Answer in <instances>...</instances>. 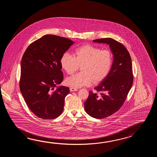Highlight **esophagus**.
<instances>
[{
    "label": "esophagus",
    "mask_w": 157,
    "mask_h": 157,
    "mask_svg": "<svg viewBox=\"0 0 157 157\" xmlns=\"http://www.w3.org/2000/svg\"><path fill=\"white\" fill-rule=\"evenodd\" d=\"M70 90L71 91H77V89L74 88V87H70Z\"/></svg>",
    "instance_id": "obj_1"
}]
</instances>
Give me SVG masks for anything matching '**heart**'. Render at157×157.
I'll list each match as a JSON object with an SVG mask.
<instances>
[{
  "label": "heart",
  "mask_w": 157,
  "mask_h": 157,
  "mask_svg": "<svg viewBox=\"0 0 157 157\" xmlns=\"http://www.w3.org/2000/svg\"><path fill=\"white\" fill-rule=\"evenodd\" d=\"M73 57L64 53L60 57L62 68L68 75H72L81 66V72L67 78L66 84L74 88L90 86L99 83L109 74L113 62V54L110 50L86 44L77 48Z\"/></svg>",
  "instance_id": "heart-1"
}]
</instances>
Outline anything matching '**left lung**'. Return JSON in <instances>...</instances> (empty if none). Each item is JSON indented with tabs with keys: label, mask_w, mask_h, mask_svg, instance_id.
I'll return each instance as SVG.
<instances>
[{
	"label": "left lung",
	"mask_w": 157,
	"mask_h": 157,
	"mask_svg": "<svg viewBox=\"0 0 157 157\" xmlns=\"http://www.w3.org/2000/svg\"><path fill=\"white\" fill-rule=\"evenodd\" d=\"M94 42L109 45L113 54L110 72L100 85L90 91L84 103L85 109L90 116L103 119L116 113L122 106L133 83L130 55L123 44L112 38L94 40Z\"/></svg>",
	"instance_id": "obj_1"
}]
</instances>
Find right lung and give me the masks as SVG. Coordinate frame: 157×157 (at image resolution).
Segmentation results:
<instances>
[{"label": "right lung", "instance_id": "1", "mask_svg": "<svg viewBox=\"0 0 157 157\" xmlns=\"http://www.w3.org/2000/svg\"><path fill=\"white\" fill-rule=\"evenodd\" d=\"M74 42L63 37L46 35L25 50L21 64L20 88L32 112L44 120H53L63 110L68 87L59 86L63 79L60 59Z\"/></svg>", "mask_w": 157, "mask_h": 157}]
</instances>
